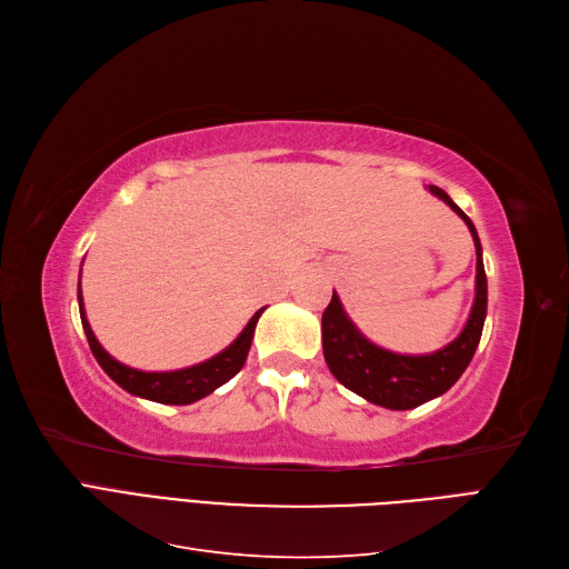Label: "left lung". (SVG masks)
Instances as JSON below:
<instances>
[{
  "mask_svg": "<svg viewBox=\"0 0 569 569\" xmlns=\"http://www.w3.org/2000/svg\"><path fill=\"white\" fill-rule=\"evenodd\" d=\"M429 192L451 206L465 220V226L470 228V234L475 239V303L462 332L435 353L406 356L377 347V343L360 335L358 327L351 322L347 311H343L337 291H332V301L322 313V353L327 368L353 393L363 396L366 401L375 406L391 410L418 408L449 391L458 382L465 368L470 366L487 318V272L485 261H481L479 234L472 220L458 209L453 199L441 187L429 184Z\"/></svg>",
  "mask_w": 569,
  "mask_h": 569,
  "instance_id": "left-lung-1",
  "label": "left lung"
}]
</instances>
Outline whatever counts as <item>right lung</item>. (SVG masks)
<instances>
[{
  "label": "right lung",
  "mask_w": 569,
  "mask_h": 569,
  "mask_svg": "<svg viewBox=\"0 0 569 569\" xmlns=\"http://www.w3.org/2000/svg\"><path fill=\"white\" fill-rule=\"evenodd\" d=\"M78 306H80V320H82L84 337H88V341H90V349L97 358V363L104 368V372L111 377V380L118 387H123L128 393L140 396V399L168 403V406L194 403V401L203 399V396L216 391L220 385L232 380V377L247 363L256 322L263 313V308L261 311H256L253 318L247 322L244 330L239 332V337L230 343L228 349H222L218 356L203 360V363H199V366L173 370V372H144V370H134V368L118 363V360L113 356H109L104 351V347L97 341L92 327L88 322V316H84L80 287H78Z\"/></svg>",
  "instance_id": "right-lung-1"
}]
</instances>
